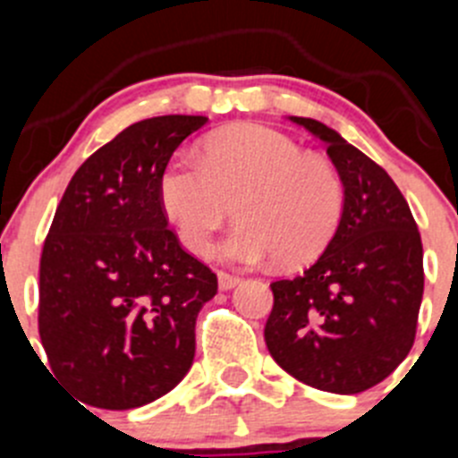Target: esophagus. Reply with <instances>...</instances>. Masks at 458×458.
I'll return each mask as SVG.
<instances>
[{
    "label": "esophagus",
    "mask_w": 458,
    "mask_h": 458,
    "mask_svg": "<svg viewBox=\"0 0 458 458\" xmlns=\"http://www.w3.org/2000/svg\"><path fill=\"white\" fill-rule=\"evenodd\" d=\"M238 282H241V277H236V275H229V273H217V284H220V289L222 291H229V289H233V286L238 284Z\"/></svg>",
    "instance_id": "1"
}]
</instances>
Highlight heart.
I'll use <instances>...</instances> for the list:
<instances>
[{"label":"heart","mask_w":458,"mask_h":458,"mask_svg":"<svg viewBox=\"0 0 458 458\" xmlns=\"http://www.w3.org/2000/svg\"><path fill=\"white\" fill-rule=\"evenodd\" d=\"M157 194L190 252L208 250L236 199L241 222L216 254L238 266L311 259L333 238L344 210L337 169L266 125H232L206 137L201 153H174Z\"/></svg>","instance_id":"1"}]
</instances>
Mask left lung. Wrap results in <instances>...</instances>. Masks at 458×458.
I'll return each mask as SVG.
<instances>
[{
  "instance_id": "8db88e82",
  "label": "left lung",
  "mask_w": 458,
  "mask_h": 458,
  "mask_svg": "<svg viewBox=\"0 0 458 458\" xmlns=\"http://www.w3.org/2000/svg\"><path fill=\"white\" fill-rule=\"evenodd\" d=\"M326 144L344 183L335 236L302 275L270 284L266 346L293 378L358 394L392 374L415 342L422 238L383 167L326 123L289 116Z\"/></svg>"
}]
</instances>
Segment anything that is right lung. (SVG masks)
Returning <instances> with one entry per match:
<instances>
[{"label": "right lung", "mask_w": 458, "mask_h": 458, "mask_svg": "<svg viewBox=\"0 0 458 458\" xmlns=\"http://www.w3.org/2000/svg\"><path fill=\"white\" fill-rule=\"evenodd\" d=\"M206 116H153L89 156L56 206L40 254L38 333L80 402L151 403L194 360L197 314L217 277L167 226L157 179Z\"/></svg>", "instance_id": "obj_1"}]
</instances>
